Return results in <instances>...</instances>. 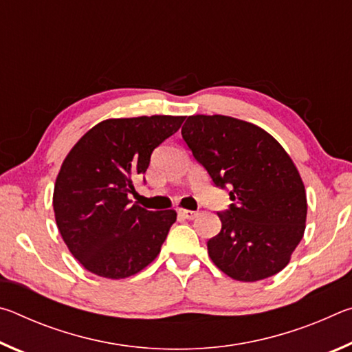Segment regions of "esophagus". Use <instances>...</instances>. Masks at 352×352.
<instances>
[{
  "label": "esophagus",
  "instance_id": "34e87169",
  "mask_svg": "<svg viewBox=\"0 0 352 352\" xmlns=\"http://www.w3.org/2000/svg\"><path fill=\"white\" fill-rule=\"evenodd\" d=\"M178 216L183 217V219L192 220V219L197 217V212H195V211H190V210H178Z\"/></svg>",
  "mask_w": 352,
  "mask_h": 352
}]
</instances>
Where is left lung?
I'll use <instances>...</instances> for the list:
<instances>
[{"label": "left lung", "mask_w": 352, "mask_h": 352, "mask_svg": "<svg viewBox=\"0 0 352 352\" xmlns=\"http://www.w3.org/2000/svg\"><path fill=\"white\" fill-rule=\"evenodd\" d=\"M182 136L233 204L217 212L222 230L208 241L220 270L253 283L289 264L306 228L305 184L283 146L252 122L223 115L189 116Z\"/></svg>", "instance_id": "left-lung-1"}]
</instances>
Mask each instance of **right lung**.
<instances>
[{"label": "right lung", "mask_w": 352, "mask_h": 352, "mask_svg": "<svg viewBox=\"0 0 352 352\" xmlns=\"http://www.w3.org/2000/svg\"><path fill=\"white\" fill-rule=\"evenodd\" d=\"M184 116L107 119L71 148L58 172L52 206L71 254L94 275L122 279L157 258L174 210L147 211L129 199L151 155L182 127Z\"/></svg>", "instance_id": "add662e5"}]
</instances>
